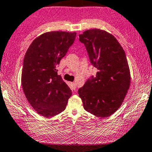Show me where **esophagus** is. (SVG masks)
<instances>
[{
    "label": "esophagus",
    "instance_id": "34e87169",
    "mask_svg": "<svg viewBox=\"0 0 152 152\" xmlns=\"http://www.w3.org/2000/svg\"><path fill=\"white\" fill-rule=\"evenodd\" d=\"M72 88L73 90H75L76 88V83H72Z\"/></svg>",
    "mask_w": 152,
    "mask_h": 152
}]
</instances>
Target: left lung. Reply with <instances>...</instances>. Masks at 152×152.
Wrapping results in <instances>:
<instances>
[{"label": "left lung", "mask_w": 152, "mask_h": 152, "mask_svg": "<svg viewBox=\"0 0 152 152\" xmlns=\"http://www.w3.org/2000/svg\"><path fill=\"white\" fill-rule=\"evenodd\" d=\"M90 61L98 72L78 90L83 107L100 117L112 115L123 102L130 85L126 55L114 35L107 31L91 29L79 35Z\"/></svg>", "instance_id": "left-lung-1"}]
</instances>
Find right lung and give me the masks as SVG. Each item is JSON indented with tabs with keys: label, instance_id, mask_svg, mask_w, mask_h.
I'll list each match as a JSON object with an SVG mask.
<instances>
[{
	"label": "right lung",
	"instance_id": "obj_1",
	"mask_svg": "<svg viewBox=\"0 0 152 152\" xmlns=\"http://www.w3.org/2000/svg\"><path fill=\"white\" fill-rule=\"evenodd\" d=\"M76 37V32L53 31L32 41L25 53L22 71L24 95L41 116H55L64 110L72 91L57 74L56 66Z\"/></svg>",
	"mask_w": 152,
	"mask_h": 152
}]
</instances>
